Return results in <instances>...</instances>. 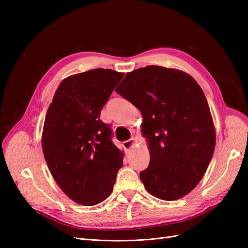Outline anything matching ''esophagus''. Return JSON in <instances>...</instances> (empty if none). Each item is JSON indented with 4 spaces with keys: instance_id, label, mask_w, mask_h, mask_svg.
I'll return each mask as SVG.
<instances>
[{
    "instance_id": "1",
    "label": "esophagus",
    "mask_w": 248,
    "mask_h": 248,
    "mask_svg": "<svg viewBox=\"0 0 248 248\" xmlns=\"http://www.w3.org/2000/svg\"><path fill=\"white\" fill-rule=\"evenodd\" d=\"M134 145H136V139H130L129 140H125L123 141V147L127 150V151H129L130 149H132L134 147Z\"/></svg>"
}]
</instances>
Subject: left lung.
Instances as JSON below:
<instances>
[{"label": "left lung", "instance_id": "8db88e82", "mask_svg": "<svg viewBox=\"0 0 248 248\" xmlns=\"http://www.w3.org/2000/svg\"><path fill=\"white\" fill-rule=\"evenodd\" d=\"M142 116L150 163L140 177L152 196L185 197L205 175L215 148V127L208 101L192 77L161 66L126 73L116 89Z\"/></svg>", "mask_w": 248, "mask_h": 248}]
</instances>
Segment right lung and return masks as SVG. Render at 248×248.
<instances>
[{"mask_svg":"<svg viewBox=\"0 0 248 248\" xmlns=\"http://www.w3.org/2000/svg\"><path fill=\"white\" fill-rule=\"evenodd\" d=\"M124 73L92 69L59 85L42 130V151L60 188L73 202L94 206L114 188L124 153L111 141L100 112Z\"/></svg>","mask_w":248,"mask_h":248,"instance_id":"obj_1","label":"right lung"}]
</instances>
